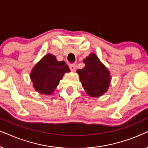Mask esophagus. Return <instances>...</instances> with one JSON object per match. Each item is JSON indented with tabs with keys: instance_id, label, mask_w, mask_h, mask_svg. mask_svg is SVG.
<instances>
[{
	"instance_id": "obj_1",
	"label": "esophagus",
	"mask_w": 148,
	"mask_h": 148,
	"mask_svg": "<svg viewBox=\"0 0 148 148\" xmlns=\"http://www.w3.org/2000/svg\"><path fill=\"white\" fill-rule=\"evenodd\" d=\"M69 68H70V69H71V71L74 72L75 71V69H76L75 64H69Z\"/></svg>"
}]
</instances>
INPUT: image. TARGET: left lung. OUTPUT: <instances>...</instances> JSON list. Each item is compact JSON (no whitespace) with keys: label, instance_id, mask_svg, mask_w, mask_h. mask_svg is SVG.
Instances as JSON below:
<instances>
[{"label":"left lung","instance_id":"1","mask_svg":"<svg viewBox=\"0 0 148 148\" xmlns=\"http://www.w3.org/2000/svg\"><path fill=\"white\" fill-rule=\"evenodd\" d=\"M83 62L85 66L77 73L86 94L92 97L104 95L108 90L112 79L108 69L94 53L84 59Z\"/></svg>","mask_w":148,"mask_h":148}]
</instances>
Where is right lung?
<instances>
[{"mask_svg":"<svg viewBox=\"0 0 148 148\" xmlns=\"http://www.w3.org/2000/svg\"><path fill=\"white\" fill-rule=\"evenodd\" d=\"M71 71L64 61L47 53L33 67L30 74L34 90L44 95H52L66 73Z\"/></svg>","mask_w":148,"mask_h":148,"instance_id":"1","label":"right lung"}]
</instances>
